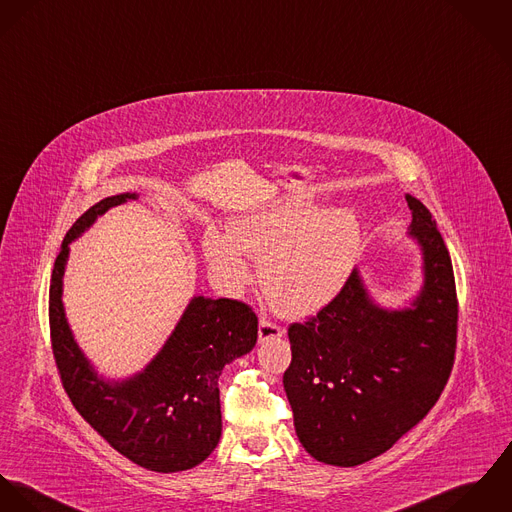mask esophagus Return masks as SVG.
Returning <instances> with one entry per match:
<instances>
[{
    "label": "esophagus",
    "instance_id": "34e87169",
    "mask_svg": "<svg viewBox=\"0 0 512 512\" xmlns=\"http://www.w3.org/2000/svg\"><path fill=\"white\" fill-rule=\"evenodd\" d=\"M281 336H283L281 326L273 324L267 318H261V322H259V341L275 340V338H281Z\"/></svg>",
    "mask_w": 512,
    "mask_h": 512
}]
</instances>
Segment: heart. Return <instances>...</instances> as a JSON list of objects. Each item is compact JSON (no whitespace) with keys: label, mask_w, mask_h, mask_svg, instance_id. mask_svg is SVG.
<instances>
[{"label":"heart","mask_w":512,"mask_h":512,"mask_svg":"<svg viewBox=\"0 0 512 512\" xmlns=\"http://www.w3.org/2000/svg\"><path fill=\"white\" fill-rule=\"evenodd\" d=\"M363 229L353 208H320L312 198L288 196L237 214L228 233L206 229L204 257L231 294L251 279L249 257H261V284L284 318H308L324 310L357 263Z\"/></svg>","instance_id":"heart-1"}]
</instances>
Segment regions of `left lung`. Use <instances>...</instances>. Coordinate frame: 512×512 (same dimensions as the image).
<instances>
[{
    "label": "left lung",
    "mask_w": 512,
    "mask_h": 512,
    "mask_svg": "<svg viewBox=\"0 0 512 512\" xmlns=\"http://www.w3.org/2000/svg\"><path fill=\"white\" fill-rule=\"evenodd\" d=\"M406 202V237L420 251L418 292L402 308L385 306L353 269L316 318L288 328L284 391L300 444L322 463L353 467L385 454L430 412L452 373V259L428 208L410 194Z\"/></svg>",
    "instance_id": "left-lung-1"
}]
</instances>
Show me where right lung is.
I'll return each mask as SVG.
<instances>
[{"label":"right lung","mask_w":512,"mask_h":512,"mask_svg":"<svg viewBox=\"0 0 512 512\" xmlns=\"http://www.w3.org/2000/svg\"><path fill=\"white\" fill-rule=\"evenodd\" d=\"M137 198V192L108 196L68 229L51 277V340L64 391L84 420L133 463L174 473L202 463L218 446V377L228 363L255 347L257 316L229 298L192 296L171 336L141 371L121 379L102 375L68 324L64 273L70 243L108 210Z\"/></svg>","instance_id":"right-lung-1"}]
</instances>
